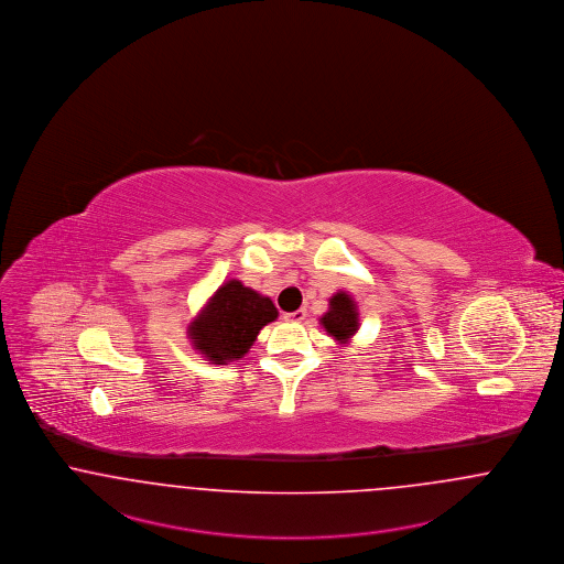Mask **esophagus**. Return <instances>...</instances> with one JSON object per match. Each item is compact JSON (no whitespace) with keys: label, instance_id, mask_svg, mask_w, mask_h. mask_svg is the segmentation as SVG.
Segmentation results:
<instances>
[{"label":"esophagus","instance_id":"34e87169","mask_svg":"<svg viewBox=\"0 0 564 564\" xmlns=\"http://www.w3.org/2000/svg\"><path fill=\"white\" fill-rule=\"evenodd\" d=\"M307 318V310H296V312H289V314H284V319L286 322H303V319Z\"/></svg>","mask_w":564,"mask_h":564}]
</instances>
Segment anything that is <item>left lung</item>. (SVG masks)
<instances>
[{
	"label": "left lung",
	"instance_id": "left-lung-1",
	"mask_svg": "<svg viewBox=\"0 0 564 564\" xmlns=\"http://www.w3.org/2000/svg\"><path fill=\"white\" fill-rule=\"evenodd\" d=\"M324 330L339 344L344 345L356 335L358 330V310L351 294L339 291L330 296L328 312L319 318Z\"/></svg>",
	"mask_w": 564,
	"mask_h": 564
}]
</instances>
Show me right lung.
<instances>
[{"mask_svg":"<svg viewBox=\"0 0 564 564\" xmlns=\"http://www.w3.org/2000/svg\"><path fill=\"white\" fill-rule=\"evenodd\" d=\"M278 318L270 296L252 291L240 280H229L208 299L187 326V335L206 360L227 365L245 358L263 326Z\"/></svg>","mask_w":564,"mask_h":564,"instance_id":"add662e5","label":"right lung"}]
</instances>
